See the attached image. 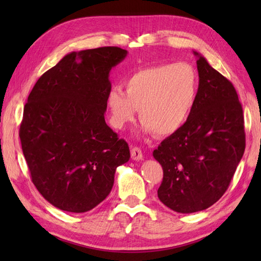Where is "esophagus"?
Instances as JSON below:
<instances>
[{"instance_id": "1", "label": "esophagus", "mask_w": 261, "mask_h": 261, "mask_svg": "<svg viewBox=\"0 0 261 261\" xmlns=\"http://www.w3.org/2000/svg\"><path fill=\"white\" fill-rule=\"evenodd\" d=\"M142 151L139 147H134L131 149V158L134 160H137V162H139V160L142 159Z\"/></svg>"}]
</instances>
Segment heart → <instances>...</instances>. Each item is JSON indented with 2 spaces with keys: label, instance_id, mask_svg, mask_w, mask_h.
<instances>
[{
  "label": "heart",
  "instance_id": "heart-1",
  "mask_svg": "<svg viewBox=\"0 0 261 261\" xmlns=\"http://www.w3.org/2000/svg\"><path fill=\"white\" fill-rule=\"evenodd\" d=\"M124 90L114 86L107 94L112 126L124 127L134 121L139 109L146 134L169 136L191 116L198 96L199 77L187 63L159 64L130 74L124 80Z\"/></svg>",
  "mask_w": 261,
  "mask_h": 261
}]
</instances>
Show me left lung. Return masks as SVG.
<instances>
[{
  "mask_svg": "<svg viewBox=\"0 0 261 261\" xmlns=\"http://www.w3.org/2000/svg\"><path fill=\"white\" fill-rule=\"evenodd\" d=\"M199 90L186 123L153 150L164 170L158 197L178 213L210 207L223 196L246 148L242 105L232 83L198 53Z\"/></svg>",
  "mask_w": 261,
  "mask_h": 261,
  "instance_id": "1",
  "label": "left lung"
}]
</instances>
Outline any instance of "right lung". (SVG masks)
I'll return each instance as SVG.
<instances>
[{"instance_id":"add662e5","label":"right lung","mask_w":261,"mask_h":261,"mask_svg":"<svg viewBox=\"0 0 261 261\" xmlns=\"http://www.w3.org/2000/svg\"><path fill=\"white\" fill-rule=\"evenodd\" d=\"M127 51H73L39 79L28 96L20 140L32 182L59 210L83 213L104 201L129 146L105 123L110 70Z\"/></svg>"}]
</instances>
